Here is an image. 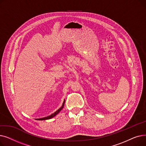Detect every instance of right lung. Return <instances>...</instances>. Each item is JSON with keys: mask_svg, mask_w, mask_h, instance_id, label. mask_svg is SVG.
Returning <instances> with one entry per match:
<instances>
[{"mask_svg": "<svg viewBox=\"0 0 146 146\" xmlns=\"http://www.w3.org/2000/svg\"><path fill=\"white\" fill-rule=\"evenodd\" d=\"M64 102H65V100H64V102H63V104L62 106H61L60 108H59L57 111H56L54 113H53L52 114L50 115H49V116H48V117H47L41 118H38V119H37V120H45V119H49L52 118V117H55V116L56 115H57V114H58V113L60 112V111L63 108L64 105Z\"/></svg>", "mask_w": 146, "mask_h": 146, "instance_id": "right-lung-1", "label": "right lung"}]
</instances>
